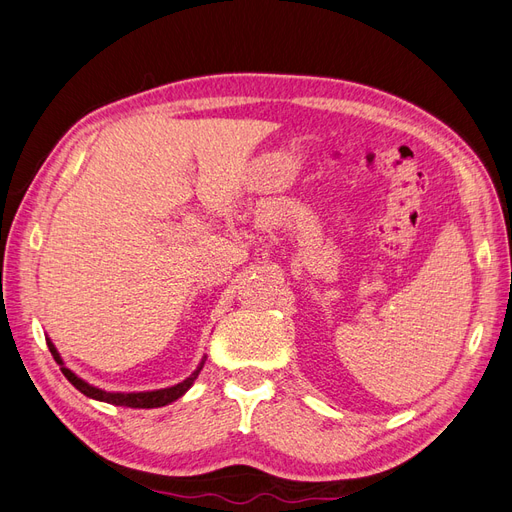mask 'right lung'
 <instances>
[{
    "instance_id": "1",
    "label": "right lung",
    "mask_w": 512,
    "mask_h": 512,
    "mask_svg": "<svg viewBox=\"0 0 512 512\" xmlns=\"http://www.w3.org/2000/svg\"><path fill=\"white\" fill-rule=\"evenodd\" d=\"M47 345H49V349H51V354H53L55 362L60 364V369H62V373L66 375L68 382H70L72 386H75L77 390H81V392L85 394V397L96 399V401H105V403H111V405H124V407H163V405H167V403H171V401H175V399H180L182 394L193 386V382L197 379L199 371L203 369V362H206V360H201V364L195 369V373H193L191 377H186L184 382L175 384V386H171V388L152 390V392H126V394H124V392H105V390L94 388V386H90L87 382H83L81 377H77L70 369H66L62 358H60V354H57V349L53 347V343L47 341Z\"/></svg>"
}]
</instances>
